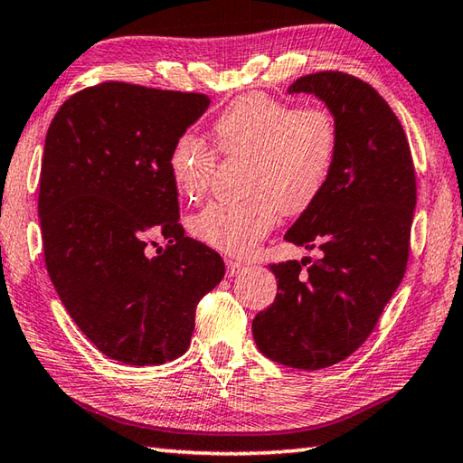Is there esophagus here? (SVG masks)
<instances>
[{
  "mask_svg": "<svg viewBox=\"0 0 463 463\" xmlns=\"http://www.w3.org/2000/svg\"><path fill=\"white\" fill-rule=\"evenodd\" d=\"M244 269L247 267L239 260H232V259L226 260V277H237V274H241Z\"/></svg>",
  "mask_w": 463,
  "mask_h": 463,
  "instance_id": "obj_1",
  "label": "esophagus"
}]
</instances>
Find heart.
Returning <instances> with one entry per match:
<instances>
[{
	"instance_id": "obj_1",
	"label": "heart",
	"mask_w": 463,
	"mask_h": 463,
	"mask_svg": "<svg viewBox=\"0 0 463 463\" xmlns=\"http://www.w3.org/2000/svg\"><path fill=\"white\" fill-rule=\"evenodd\" d=\"M214 148L229 159H250L247 193L239 203H211L189 226L196 241L242 257L272 231L284 213H302L326 186L338 155V123L324 107H298L262 91L244 93L213 123ZM179 189L199 199L213 183L216 152L194 135L171 151Z\"/></svg>"
}]
</instances>
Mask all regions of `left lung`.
I'll return each mask as SVG.
<instances>
[{"instance_id": "obj_1", "label": "left lung", "mask_w": 463, "mask_h": 463, "mask_svg": "<svg viewBox=\"0 0 463 463\" xmlns=\"http://www.w3.org/2000/svg\"><path fill=\"white\" fill-rule=\"evenodd\" d=\"M288 91L326 103L338 155L322 194L284 234L322 257L270 264L280 292L254 317L252 336L274 362L320 370L362 346L404 279L416 171L396 113L372 85L318 71Z\"/></svg>"}]
</instances>
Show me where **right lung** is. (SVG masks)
I'll list each match as a JSON object with an SVG mask.
<instances>
[{
  "label": "right lung",
  "instance_id": "add662e5",
  "mask_svg": "<svg viewBox=\"0 0 463 463\" xmlns=\"http://www.w3.org/2000/svg\"><path fill=\"white\" fill-rule=\"evenodd\" d=\"M209 103L105 81L69 97L47 129L37 201L45 267L69 317L111 360L183 356L196 304L224 277L221 254L184 237L171 171L175 141Z\"/></svg>",
  "mask_w": 463,
  "mask_h": 463
}]
</instances>
